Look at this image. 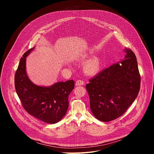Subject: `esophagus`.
Wrapping results in <instances>:
<instances>
[{"mask_svg":"<svg viewBox=\"0 0 154 154\" xmlns=\"http://www.w3.org/2000/svg\"><path fill=\"white\" fill-rule=\"evenodd\" d=\"M76 86H80V85H84V82L82 80H78L76 81L75 83Z\"/></svg>","mask_w":154,"mask_h":154,"instance_id":"34e87169","label":"esophagus"}]
</instances>
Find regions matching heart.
Masks as SVG:
<instances>
[{
  "mask_svg": "<svg viewBox=\"0 0 154 154\" xmlns=\"http://www.w3.org/2000/svg\"><path fill=\"white\" fill-rule=\"evenodd\" d=\"M100 68V62L98 58L94 57L87 61L84 64V71L90 75L97 73Z\"/></svg>",
  "mask_w": 154,
  "mask_h": 154,
  "instance_id": "1",
  "label": "heart"
}]
</instances>
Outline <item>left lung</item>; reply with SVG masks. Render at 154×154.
Listing matches in <instances>:
<instances>
[{
    "label": "left lung",
    "mask_w": 154,
    "mask_h": 154,
    "mask_svg": "<svg viewBox=\"0 0 154 154\" xmlns=\"http://www.w3.org/2000/svg\"><path fill=\"white\" fill-rule=\"evenodd\" d=\"M125 51L124 60L102 70L86 85L91 112L99 121L121 116L138 94L141 77L137 58L131 50Z\"/></svg>",
    "instance_id": "obj_1"
}]
</instances>
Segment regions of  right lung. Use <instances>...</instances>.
<instances>
[{
  "label": "right lung",
  "mask_w": 154,
  "mask_h": 154,
  "mask_svg": "<svg viewBox=\"0 0 154 154\" xmlns=\"http://www.w3.org/2000/svg\"><path fill=\"white\" fill-rule=\"evenodd\" d=\"M33 49L28 50L20 58L14 75L17 94L25 110L30 115L46 123L59 122L69 106L68 97L74 88V81L58 82L50 87L33 84L26 71V57Z\"/></svg>",
  "instance_id": "1"
}]
</instances>
